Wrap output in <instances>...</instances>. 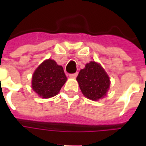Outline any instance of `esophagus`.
I'll list each match as a JSON object with an SVG mask.
<instances>
[{
  "instance_id": "34e87169",
  "label": "esophagus",
  "mask_w": 146,
  "mask_h": 146,
  "mask_svg": "<svg viewBox=\"0 0 146 146\" xmlns=\"http://www.w3.org/2000/svg\"><path fill=\"white\" fill-rule=\"evenodd\" d=\"M78 73H71V74H70L69 75V76L70 78H76V76H77Z\"/></svg>"
}]
</instances>
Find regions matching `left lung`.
<instances>
[{
    "label": "left lung",
    "instance_id": "1",
    "mask_svg": "<svg viewBox=\"0 0 146 146\" xmlns=\"http://www.w3.org/2000/svg\"><path fill=\"white\" fill-rule=\"evenodd\" d=\"M82 94L89 99L97 101L106 96L110 86L108 74L101 65L94 61L87 64L76 77Z\"/></svg>",
    "mask_w": 146,
    "mask_h": 146
}]
</instances>
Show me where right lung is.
Returning a JSON list of instances; mask_svg holds the SVG:
<instances>
[{
    "label": "right lung",
    "mask_w": 146,
    "mask_h": 146,
    "mask_svg": "<svg viewBox=\"0 0 146 146\" xmlns=\"http://www.w3.org/2000/svg\"><path fill=\"white\" fill-rule=\"evenodd\" d=\"M66 80L63 67L48 59L39 65L33 73L32 86L40 97L48 98L59 92Z\"/></svg>",
    "instance_id": "add662e5"
}]
</instances>
